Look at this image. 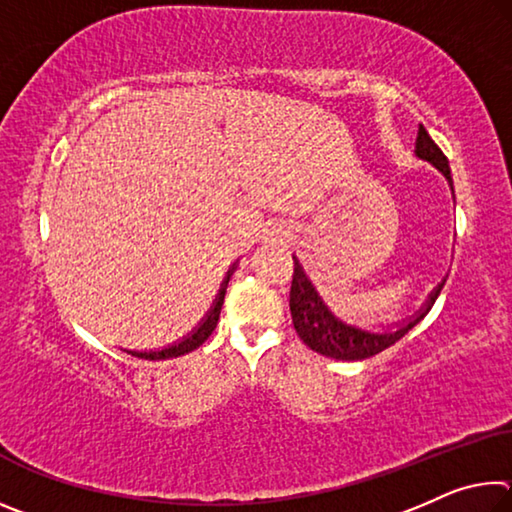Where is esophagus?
<instances>
[{
    "label": "esophagus",
    "instance_id": "esophagus-1",
    "mask_svg": "<svg viewBox=\"0 0 512 512\" xmlns=\"http://www.w3.org/2000/svg\"><path fill=\"white\" fill-rule=\"evenodd\" d=\"M289 235V232H282V237H287Z\"/></svg>",
    "mask_w": 512,
    "mask_h": 512
}]
</instances>
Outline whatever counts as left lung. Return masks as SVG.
I'll return each instance as SVG.
<instances>
[{"label": "left lung", "mask_w": 512, "mask_h": 512, "mask_svg": "<svg viewBox=\"0 0 512 512\" xmlns=\"http://www.w3.org/2000/svg\"><path fill=\"white\" fill-rule=\"evenodd\" d=\"M415 155H418L420 160L431 162L433 167L443 173L454 192L452 171H449V162L445 158V153L438 149V144L431 140L429 133L424 131V126H420L418 140H415ZM293 262H296V266H293V280H291V293H289L293 327H296L302 343L309 345L311 350L323 354V357H332L339 361L370 359L375 357V354L384 352L386 348H391L393 343L400 341L409 329H413L424 316L429 314L433 302H436L440 291L445 287V280H443L429 293V300L424 302L420 311H415V316H411L406 323L397 325L395 329H377V332H368V329H361L357 325H350L345 323V320L336 318L332 314V309H329L323 302V298L318 296V291L307 277L305 268L300 266L296 257H293Z\"/></svg>", "instance_id": "obj_1"}]
</instances>
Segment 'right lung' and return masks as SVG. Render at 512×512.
<instances>
[{"label": "right lung", "mask_w": 512, "mask_h": 512, "mask_svg": "<svg viewBox=\"0 0 512 512\" xmlns=\"http://www.w3.org/2000/svg\"><path fill=\"white\" fill-rule=\"evenodd\" d=\"M235 271V266L230 268L228 275H225V280L221 284V291L219 296L214 300V307L207 311V316L203 318V323L198 325L192 334L185 336L183 341L169 345V348H162V350H151V352H135V350H126L128 354H133L137 359H149V361H160V359H173V357H183V354L196 350L198 345H203L207 339H210V334L214 332L216 323H219V314H221V307H223V298H225V289H228V282H230V275Z\"/></svg>", "instance_id": "right-lung-1"}]
</instances>
